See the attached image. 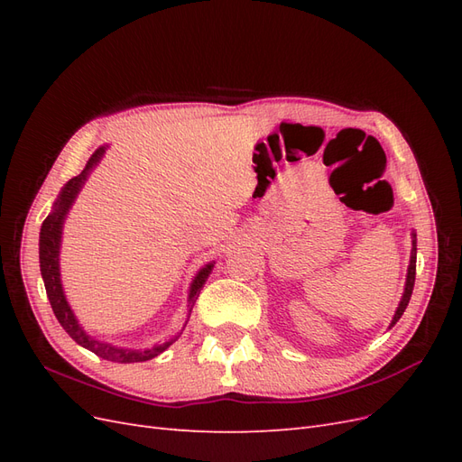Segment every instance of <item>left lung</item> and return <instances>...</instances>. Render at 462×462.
I'll list each match as a JSON object with an SVG mask.
<instances>
[{"label":"left lung","instance_id":"1","mask_svg":"<svg viewBox=\"0 0 462 462\" xmlns=\"http://www.w3.org/2000/svg\"><path fill=\"white\" fill-rule=\"evenodd\" d=\"M412 236H414V241H412V253H411V263H409V273H407V285H404L402 299H401V302H399V309H397L393 319H391V326L397 324L399 318H401L402 312H404V309H407V306H409V300H411V295H412V289H414V277H416V235H412Z\"/></svg>","mask_w":462,"mask_h":462}]
</instances>
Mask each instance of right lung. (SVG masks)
<instances>
[{"instance_id": "right-lung-1", "label": "right lung", "mask_w": 462, "mask_h": 462, "mask_svg": "<svg viewBox=\"0 0 462 462\" xmlns=\"http://www.w3.org/2000/svg\"><path fill=\"white\" fill-rule=\"evenodd\" d=\"M106 148H97L92 158L88 160L87 167L82 170L80 175L73 177L69 183L63 187L60 199L55 200L51 214L44 219L42 223V229H40V272H42V279H44V285H46V292H48V299L51 304V310L58 318L60 324L63 326V329L71 335V339H75L80 346L88 348L94 355L102 356L106 360L111 362H121V365H129V362H144L150 360L153 356H158L160 353H163L167 346H170L175 339L171 341H165L163 345H153L148 351H129V348H117V346H111L107 343L102 341H96L85 333L79 324H77V318L73 314V310L69 309V304L65 300L63 295V289H61V279H60V243H61V227H63V219L69 212V208L75 202L79 190L85 185V180L88 177V173L92 171V167L102 160ZM214 263H208L206 268H202L199 272V275L194 277V282L190 285V292H189V309L192 310L194 302H197L199 295H200V289L204 287L206 279L212 272Z\"/></svg>"}]
</instances>
